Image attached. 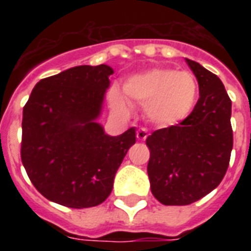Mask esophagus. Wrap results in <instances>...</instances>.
<instances>
[{
	"label": "esophagus",
	"mask_w": 251,
	"mask_h": 251,
	"mask_svg": "<svg viewBox=\"0 0 251 251\" xmlns=\"http://www.w3.org/2000/svg\"><path fill=\"white\" fill-rule=\"evenodd\" d=\"M147 137H149V131H147V129H145V127H142V129H139L137 131L138 141H146V138Z\"/></svg>",
	"instance_id": "1"
}]
</instances>
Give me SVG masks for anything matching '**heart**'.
<instances>
[{
	"label": "heart",
	"mask_w": 251,
	"mask_h": 251,
	"mask_svg": "<svg viewBox=\"0 0 251 251\" xmlns=\"http://www.w3.org/2000/svg\"><path fill=\"white\" fill-rule=\"evenodd\" d=\"M124 95L130 104L143 106L146 118L152 125L169 127L193 112L198 82L189 72L156 68L130 76L124 83ZM110 104L122 116L129 114V104L117 91L110 94Z\"/></svg>",
	"instance_id": "1"
}]
</instances>
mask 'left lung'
Listing matches in <instances>:
<instances>
[{"mask_svg": "<svg viewBox=\"0 0 251 251\" xmlns=\"http://www.w3.org/2000/svg\"><path fill=\"white\" fill-rule=\"evenodd\" d=\"M199 84L194 109L177 125L146 139L151 191L165 206H186L222 182L233 147L232 101L218 75L187 60Z\"/></svg>", "mask_w": 251, "mask_h": 251, "instance_id": "obj_1", "label": "left lung"}]
</instances>
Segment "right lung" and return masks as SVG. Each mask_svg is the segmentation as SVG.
I'll return each instance as SVG.
<instances>
[{
  "label": "right lung",
  "mask_w": 251,
  "mask_h": 251,
  "mask_svg": "<svg viewBox=\"0 0 251 251\" xmlns=\"http://www.w3.org/2000/svg\"><path fill=\"white\" fill-rule=\"evenodd\" d=\"M113 69L75 66L37 82L23 108L21 157L45 198L70 208L99 206L135 143V129L110 137L96 122Z\"/></svg>",
  "instance_id": "obj_1"
}]
</instances>
